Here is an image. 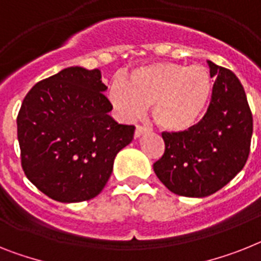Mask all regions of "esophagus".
Segmentation results:
<instances>
[{
  "instance_id": "esophagus-1",
  "label": "esophagus",
  "mask_w": 261,
  "mask_h": 261,
  "mask_svg": "<svg viewBox=\"0 0 261 261\" xmlns=\"http://www.w3.org/2000/svg\"><path fill=\"white\" fill-rule=\"evenodd\" d=\"M146 131H147V128H146V127L141 126V124H137V128H135V134H134L135 138H139L141 135H143Z\"/></svg>"
}]
</instances>
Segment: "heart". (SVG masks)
<instances>
[{
    "instance_id": "b5f03b06",
    "label": "heart",
    "mask_w": 261,
    "mask_h": 261,
    "mask_svg": "<svg viewBox=\"0 0 261 261\" xmlns=\"http://www.w3.org/2000/svg\"><path fill=\"white\" fill-rule=\"evenodd\" d=\"M214 94L208 69L162 62L135 69L124 81L114 80L109 98L123 119L133 120L152 107L155 123L166 131H187L203 119Z\"/></svg>"
}]
</instances>
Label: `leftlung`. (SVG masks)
Instances as JSON below:
<instances>
[{
  "label": "left lung",
  "instance_id": "1",
  "mask_svg": "<svg viewBox=\"0 0 261 261\" xmlns=\"http://www.w3.org/2000/svg\"><path fill=\"white\" fill-rule=\"evenodd\" d=\"M216 76L207 113L181 133L163 131L164 154L154 163L159 180L180 196L215 194L246 166L253 131L246 91L231 70L208 61Z\"/></svg>",
  "mask_w": 261,
  "mask_h": 261
}]
</instances>
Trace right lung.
Segmentation results:
<instances>
[{
    "mask_svg": "<svg viewBox=\"0 0 261 261\" xmlns=\"http://www.w3.org/2000/svg\"><path fill=\"white\" fill-rule=\"evenodd\" d=\"M98 69L67 67L30 89L17 117L23 172L39 191L62 203L95 198L135 126L109 115L113 105Z\"/></svg>",
    "mask_w": 261,
    "mask_h": 261,
    "instance_id": "obj_1",
    "label": "right lung"
}]
</instances>
